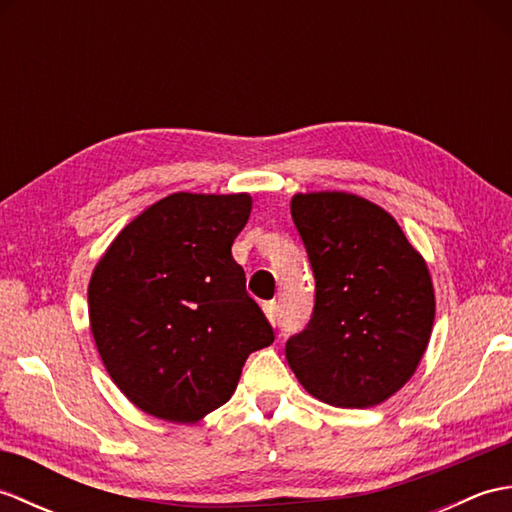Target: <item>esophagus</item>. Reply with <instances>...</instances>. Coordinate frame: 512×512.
<instances>
[{"label":"esophagus","instance_id":"34e87169","mask_svg":"<svg viewBox=\"0 0 512 512\" xmlns=\"http://www.w3.org/2000/svg\"><path fill=\"white\" fill-rule=\"evenodd\" d=\"M264 312H266V317L270 319V323H273V325H279L281 308H279V303H277V301H268L266 306H264Z\"/></svg>","mask_w":512,"mask_h":512}]
</instances>
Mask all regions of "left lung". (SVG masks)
I'll return each mask as SVG.
<instances>
[{
	"instance_id": "obj_1",
	"label": "left lung",
	"mask_w": 512,
	"mask_h": 512,
	"mask_svg": "<svg viewBox=\"0 0 512 512\" xmlns=\"http://www.w3.org/2000/svg\"><path fill=\"white\" fill-rule=\"evenodd\" d=\"M290 213L314 275V308L286 341L288 365L328 405L374 407L427 350L436 317L427 264L394 217L358 195L299 193Z\"/></svg>"
}]
</instances>
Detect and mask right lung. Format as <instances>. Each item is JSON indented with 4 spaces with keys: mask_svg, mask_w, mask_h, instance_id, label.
Instances as JSON below:
<instances>
[{
    "mask_svg": "<svg viewBox=\"0 0 512 512\" xmlns=\"http://www.w3.org/2000/svg\"><path fill=\"white\" fill-rule=\"evenodd\" d=\"M246 193H173L129 222L94 268L90 325L107 374L151 416L195 422L233 396L275 341L231 246Z\"/></svg>",
    "mask_w": 512,
    "mask_h": 512,
    "instance_id": "1",
    "label": "right lung"
}]
</instances>
